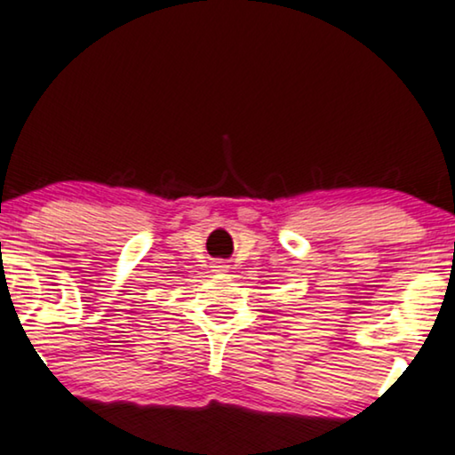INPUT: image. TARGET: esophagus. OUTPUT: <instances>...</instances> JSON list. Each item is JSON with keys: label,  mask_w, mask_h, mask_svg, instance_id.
<instances>
[{"label": "esophagus", "mask_w": 455, "mask_h": 455, "mask_svg": "<svg viewBox=\"0 0 455 455\" xmlns=\"http://www.w3.org/2000/svg\"><path fill=\"white\" fill-rule=\"evenodd\" d=\"M212 268H215V272H228V264L226 261H215V266H212Z\"/></svg>", "instance_id": "1"}]
</instances>
